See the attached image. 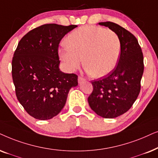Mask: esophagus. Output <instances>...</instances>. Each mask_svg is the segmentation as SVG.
I'll use <instances>...</instances> for the list:
<instances>
[{
	"label": "esophagus",
	"instance_id": "esophagus-1",
	"mask_svg": "<svg viewBox=\"0 0 158 158\" xmlns=\"http://www.w3.org/2000/svg\"><path fill=\"white\" fill-rule=\"evenodd\" d=\"M85 80L86 79H85V78L81 77V76H79V77H78V81H79V84L84 82V81H85Z\"/></svg>",
	"mask_w": 158,
	"mask_h": 158
}]
</instances>
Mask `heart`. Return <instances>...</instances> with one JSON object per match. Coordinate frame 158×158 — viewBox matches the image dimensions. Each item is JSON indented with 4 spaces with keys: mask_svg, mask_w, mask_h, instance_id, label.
Here are the masks:
<instances>
[{
    "mask_svg": "<svg viewBox=\"0 0 158 158\" xmlns=\"http://www.w3.org/2000/svg\"><path fill=\"white\" fill-rule=\"evenodd\" d=\"M59 49V56L69 71H74L82 62L92 77H102L117 66L121 43L111 29L98 26H84L73 30Z\"/></svg>",
    "mask_w": 158,
    "mask_h": 158,
    "instance_id": "1",
    "label": "heart"
}]
</instances>
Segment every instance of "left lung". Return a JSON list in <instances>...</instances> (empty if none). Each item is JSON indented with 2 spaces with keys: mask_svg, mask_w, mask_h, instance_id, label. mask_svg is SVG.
Returning <instances> with one entry per match:
<instances>
[{
  "mask_svg": "<svg viewBox=\"0 0 158 158\" xmlns=\"http://www.w3.org/2000/svg\"><path fill=\"white\" fill-rule=\"evenodd\" d=\"M118 35L121 55L115 68L97 80L92 81L93 90L88 98L90 108L106 118H113L127 112L137 98L144 72V58L135 36L111 22H100Z\"/></svg>",
  "mask_w": 158,
  "mask_h": 158,
  "instance_id": "obj_1",
  "label": "left lung"
}]
</instances>
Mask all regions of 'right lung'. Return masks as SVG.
<instances>
[{
	"label": "right lung",
	"mask_w": 158,
	"mask_h": 158,
	"mask_svg": "<svg viewBox=\"0 0 158 158\" xmlns=\"http://www.w3.org/2000/svg\"><path fill=\"white\" fill-rule=\"evenodd\" d=\"M77 25L46 24L31 29L21 39L12 59V78L16 95L31 117L48 120L66 104L78 76L59 69L58 46Z\"/></svg>",
	"instance_id": "obj_1"
}]
</instances>
